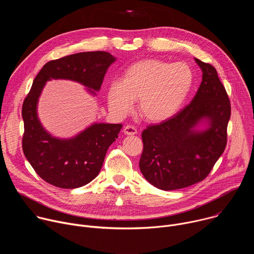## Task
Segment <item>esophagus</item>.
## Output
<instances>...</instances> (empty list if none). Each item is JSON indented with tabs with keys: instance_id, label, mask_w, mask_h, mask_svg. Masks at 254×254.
Masks as SVG:
<instances>
[{
	"instance_id": "34e87169",
	"label": "esophagus",
	"mask_w": 254,
	"mask_h": 254,
	"mask_svg": "<svg viewBox=\"0 0 254 254\" xmlns=\"http://www.w3.org/2000/svg\"><path fill=\"white\" fill-rule=\"evenodd\" d=\"M124 132H125L126 134H135V133H136V128H135L133 126L127 125V126L125 127Z\"/></svg>"
}]
</instances>
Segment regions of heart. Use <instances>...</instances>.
Instances as JSON below:
<instances>
[{
    "label": "heart",
    "instance_id": "obj_1",
    "mask_svg": "<svg viewBox=\"0 0 254 254\" xmlns=\"http://www.w3.org/2000/svg\"><path fill=\"white\" fill-rule=\"evenodd\" d=\"M193 82V70L186 63L140 60L125 70L122 80L108 84V107L116 116L125 117L137 99V111L143 120L164 122L182 107Z\"/></svg>",
    "mask_w": 254,
    "mask_h": 254
}]
</instances>
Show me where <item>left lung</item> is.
<instances>
[{
  "mask_svg": "<svg viewBox=\"0 0 254 254\" xmlns=\"http://www.w3.org/2000/svg\"><path fill=\"white\" fill-rule=\"evenodd\" d=\"M202 69V82L191 103L169 120L149 126L141 132L143 150L139 169L155 187L177 190L203 181L223 154L231 105L217 71L195 59ZM207 119L202 132L193 127Z\"/></svg>",
  "mask_w": 254,
  "mask_h": 254,
  "instance_id": "8db88e82",
  "label": "left lung"
}]
</instances>
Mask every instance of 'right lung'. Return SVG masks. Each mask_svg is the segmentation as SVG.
Masks as SVG:
<instances>
[{"label": "right lung", "instance_id": "obj_1", "mask_svg": "<svg viewBox=\"0 0 254 254\" xmlns=\"http://www.w3.org/2000/svg\"><path fill=\"white\" fill-rule=\"evenodd\" d=\"M115 60L104 51L76 53L47 62L35 77L22 106V148L45 182L63 189L79 188L91 182L99 174L107 149L118 138L123 125L94 124L75 137H53L37 117V102L44 84L50 79H70L98 91Z\"/></svg>", "mask_w": 254, "mask_h": 254}]
</instances>
